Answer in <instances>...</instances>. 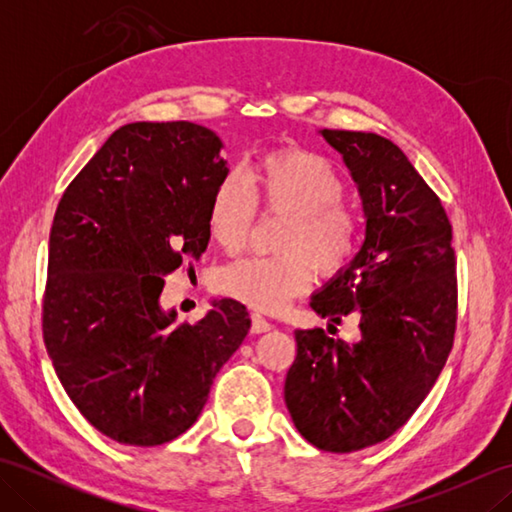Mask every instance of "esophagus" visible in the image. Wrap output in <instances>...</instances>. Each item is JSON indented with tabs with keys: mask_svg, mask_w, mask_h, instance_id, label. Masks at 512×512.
<instances>
[{
	"mask_svg": "<svg viewBox=\"0 0 512 512\" xmlns=\"http://www.w3.org/2000/svg\"><path fill=\"white\" fill-rule=\"evenodd\" d=\"M250 330H253V334H264L268 330H273V323L262 317L259 312H253L250 314Z\"/></svg>",
	"mask_w": 512,
	"mask_h": 512,
	"instance_id": "1",
	"label": "esophagus"
}]
</instances>
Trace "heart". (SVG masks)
<instances>
[{
  "mask_svg": "<svg viewBox=\"0 0 512 512\" xmlns=\"http://www.w3.org/2000/svg\"><path fill=\"white\" fill-rule=\"evenodd\" d=\"M343 182L328 160L303 149H277L246 173L220 182L209 206V231L228 253L244 246L257 202L288 213L284 257H246L220 273V288L250 308L277 312L312 284L313 259L321 273H336L358 244V217L341 202ZM311 258L308 260L305 255Z\"/></svg>",
  "mask_w": 512,
  "mask_h": 512,
  "instance_id": "1",
  "label": "heart"
}]
</instances>
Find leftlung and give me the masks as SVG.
I'll return each mask as SVG.
<instances>
[{"mask_svg": "<svg viewBox=\"0 0 512 512\" xmlns=\"http://www.w3.org/2000/svg\"><path fill=\"white\" fill-rule=\"evenodd\" d=\"M319 136L350 169L365 239L352 262L314 292L310 308L336 323L358 312L361 341L295 330L284 398L310 444L352 453L394 436L447 363L458 319L455 253L440 198L398 145L345 129H319Z\"/></svg>", "mask_w": 512, "mask_h": 512, "instance_id": "8db88e82", "label": "left lung"}]
</instances>
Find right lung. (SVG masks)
Listing matches in <instances>:
<instances>
[{"instance_id": "add662e5", "label": "right lung", "mask_w": 512, "mask_h": 512, "mask_svg": "<svg viewBox=\"0 0 512 512\" xmlns=\"http://www.w3.org/2000/svg\"><path fill=\"white\" fill-rule=\"evenodd\" d=\"M220 149L187 121L123 125L54 215L43 341L76 409L129 447L187 431L250 330L228 297L193 325L160 306L165 277L209 246L211 198L228 176Z\"/></svg>"}]
</instances>
